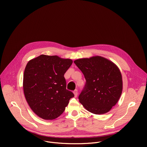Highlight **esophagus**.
<instances>
[{"mask_svg": "<svg viewBox=\"0 0 147 147\" xmlns=\"http://www.w3.org/2000/svg\"><path fill=\"white\" fill-rule=\"evenodd\" d=\"M73 93L74 94V96L75 97H77V95H78V91L77 90H75L74 91H73Z\"/></svg>", "mask_w": 147, "mask_h": 147, "instance_id": "1", "label": "esophagus"}]
</instances>
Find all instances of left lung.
<instances>
[{
    "label": "left lung",
    "mask_w": 147,
    "mask_h": 147,
    "mask_svg": "<svg viewBox=\"0 0 147 147\" xmlns=\"http://www.w3.org/2000/svg\"><path fill=\"white\" fill-rule=\"evenodd\" d=\"M74 63L86 80L78 96L80 102L94 114L108 112L117 103L122 92V77L117 66L99 56L77 59Z\"/></svg>",
    "instance_id": "8db88e82"
}]
</instances>
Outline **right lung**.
I'll return each mask as SVG.
<instances>
[{"label": "right lung", "mask_w": 147, "mask_h": 147, "mask_svg": "<svg viewBox=\"0 0 147 147\" xmlns=\"http://www.w3.org/2000/svg\"><path fill=\"white\" fill-rule=\"evenodd\" d=\"M72 63L70 59L41 55L27 64L23 76L24 95L31 109L40 118H57L74 97L66 89L64 77Z\"/></svg>", "instance_id": "right-lung-1"}]
</instances>
